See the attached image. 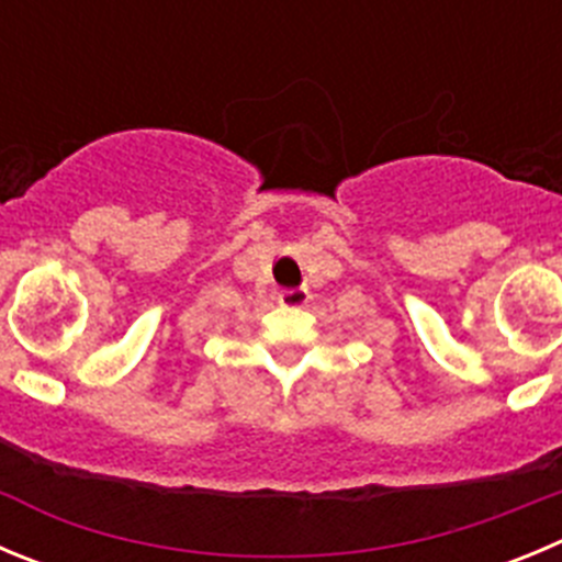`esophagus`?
<instances>
[{"mask_svg":"<svg viewBox=\"0 0 562 562\" xmlns=\"http://www.w3.org/2000/svg\"><path fill=\"white\" fill-rule=\"evenodd\" d=\"M278 303H281V306H306L308 290H306V286H292V290H281V292H278Z\"/></svg>","mask_w":562,"mask_h":562,"instance_id":"34e87169","label":"esophagus"}]
</instances>
